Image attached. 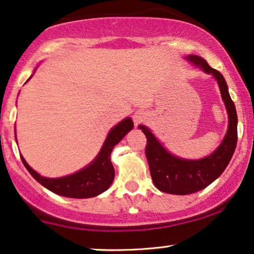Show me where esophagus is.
Returning a JSON list of instances; mask_svg holds the SVG:
<instances>
[{
	"instance_id": "obj_1",
	"label": "esophagus",
	"mask_w": 254,
	"mask_h": 254,
	"mask_svg": "<svg viewBox=\"0 0 254 254\" xmlns=\"http://www.w3.org/2000/svg\"><path fill=\"white\" fill-rule=\"evenodd\" d=\"M144 114L142 111H136L134 112V115H133V121H134V123L136 124H139L140 122H143V120H144Z\"/></svg>"
}]
</instances>
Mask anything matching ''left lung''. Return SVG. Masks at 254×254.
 I'll list each match as a JSON object with an SVG mask.
<instances>
[{
    "label": "left lung",
    "instance_id": "left-lung-1",
    "mask_svg": "<svg viewBox=\"0 0 254 254\" xmlns=\"http://www.w3.org/2000/svg\"><path fill=\"white\" fill-rule=\"evenodd\" d=\"M186 60L204 72L212 73L217 79L221 98L229 115V129L223 142L210 156L201 159H183L170 153L146 127L139 125V129H142L147 139L145 155L153 184L160 191L181 195L203 190L216 181L229 165L238 139V117L233 101L230 97L225 78L218 70L211 68L201 57L189 55Z\"/></svg>",
    "mask_w": 254,
    "mask_h": 254
}]
</instances>
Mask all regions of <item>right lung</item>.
<instances>
[{
    "label": "right lung",
    "instance_id": "add662e5",
    "mask_svg": "<svg viewBox=\"0 0 254 254\" xmlns=\"http://www.w3.org/2000/svg\"><path fill=\"white\" fill-rule=\"evenodd\" d=\"M133 127L131 118H125L112 127L98 156L81 171L61 178H46L30 168L21 156L22 162L33 177L54 193L69 198H91L107 191L115 178V169L110 160L111 151L122 138Z\"/></svg>",
    "mask_w": 254,
    "mask_h": 254
}]
</instances>
